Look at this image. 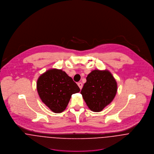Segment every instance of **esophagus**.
<instances>
[{
    "label": "esophagus",
    "mask_w": 154,
    "mask_h": 154,
    "mask_svg": "<svg viewBox=\"0 0 154 154\" xmlns=\"http://www.w3.org/2000/svg\"><path fill=\"white\" fill-rule=\"evenodd\" d=\"M78 85L79 86V87L81 89L82 88V87H83V84H82V82H78Z\"/></svg>",
    "instance_id": "1"
}]
</instances>
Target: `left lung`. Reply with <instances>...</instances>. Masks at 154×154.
I'll return each instance as SVG.
<instances>
[{
    "instance_id": "8db88e82",
    "label": "left lung",
    "mask_w": 154,
    "mask_h": 154,
    "mask_svg": "<svg viewBox=\"0 0 154 154\" xmlns=\"http://www.w3.org/2000/svg\"><path fill=\"white\" fill-rule=\"evenodd\" d=\"M117 82L109 70H92L81 91L88 108L92 111L103 110L114 98Z\"/></svg>"
}]
</instances>
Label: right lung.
Wrapping results in <instances>:
<instances>
[{
  "mask_svg": "<svg viewBox=\"0 0 154 154\" xmlns=\"http://www.w3.org/2000/svg\"><path fill=\"white\" fill-rule=\"evenodd\" d=\"M37 89L43 103L57 113L65 110L72 95L80 91L71 77L56 69L47 70L38 78Z\"/></svg>",
  "mask_w": 154,
  "mask_h": 154,
  "instance_id": "1",
  "label": "right lung"
}]
</instances>
